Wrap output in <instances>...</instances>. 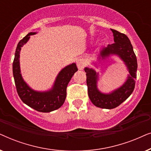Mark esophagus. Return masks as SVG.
Here are the masks:
<instances>
[{"label":"esophagus","instance_id":"1","mask_svg":"<svg viewBox=\"0 0 151 151\" xmlns=\"http://www.w3.org/2000/svg\"><path fill=\"white\" fill-rule=\"evenodd\" d=\"M76 63H77L78 68L80 70H82L84 67H85L86 62L83 58H78L77 60V61H76Z\"/></svg>","mask_w":151,"mask_h":151}]
</instances>
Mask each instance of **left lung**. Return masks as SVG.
I'll use <instances>...</instances> for the list:
<instances>
[{
  "mask_svg": "<svg viewBox=\"0 0 151 151\" xmlns=\"http://www.w3.org/2000/svg\"><path fill=\"white\" fill-rule=\"evenodd\" d=\"M115 43L104 47L100 51L102 59L117 55L124 61L129 70V75L127 81L120 87L113 91L110 93H102L98 90L97 82L98 73L93 69L86 67L84 71L86 75V84L88 87V95L91 101L95 106L102 109H111L120 105L133 93L135 85V78L137 77V62L134 53L133 46L129 38L125 34L112 29Z\"/></svg>",
  "mask_w": 151,
  "mask_h": 151,
  "instance_id": "obj_1",
  "label": "left lung"
}]
</instances>
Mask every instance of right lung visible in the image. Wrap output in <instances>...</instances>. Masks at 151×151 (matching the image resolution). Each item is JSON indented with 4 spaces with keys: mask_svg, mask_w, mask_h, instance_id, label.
I'll use <instances>...</instances> for the list:
<instances>
[{
    "mask_svg": "<svg viewBox=\"0 0 151 151\" xmlns=\"http://www.w3.org/2000/svg\"><path fill=\"white\" fill-rule=\"evenodd\" d=\"M30 32L18 42L13 62V75L16 91L20 98L31 108L42 113H49L59 109L65 102L67 96V87L72 76L78 71L75 63L67 66L60 71L51 89L47 91H36L29 86L22 79L20 69V51L21 47L29 40Z\"/></svg>",
    "mask_w": 151,
    "mask_h": 151,
    "instance_id": "obj_1",
    "label": "right lung"
}]
</instances>
